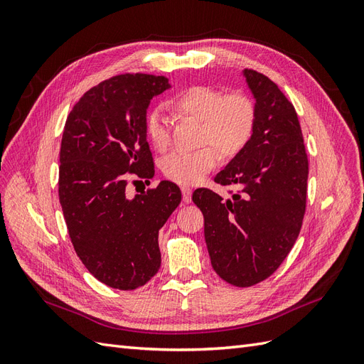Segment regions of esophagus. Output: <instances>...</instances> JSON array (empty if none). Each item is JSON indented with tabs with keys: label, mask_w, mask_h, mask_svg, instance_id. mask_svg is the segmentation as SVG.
Listing matches in <instances>:
<instances>
[{
	"label": "esophagus",
	"mask_w": 364,
	"mask_h": 364,
	"mask_svg": "<svg viewBox=\"0 0 364 364\" xmlns=\"http://www.w3.org/2000/svg\"><path fill=\"white\" fill-rule=\"evenodd\" d=\"M191 188H188V186H182V199L185 203H190L191 202Z\"/></svg>",
	"instance_id": "obj_1"
}]
</instances>
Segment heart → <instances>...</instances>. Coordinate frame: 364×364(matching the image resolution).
I'll use <instances>...</instances> for the list:
<instances>
[{
	"instance_id": "heart-1",
	"label": "heart",
	"mask_w": 364,
	"mask_h": 364,
	"mask_svg": "<svg viewBox=\"0 0 364 364\" xmlns=\"http://www.w3.org/2000/svg\"><path fill=\"white\" fill-rule=\"evenodd\" d=\"M173 105L181 114L202 119L200 142H209L196 150H174L162 159L161 170L174 183H197L215 167L220 155L234 158L252 138L255 106L245 94H225L214 86L196 85L176 95ZM146 134L156 150L170 146L168 121L161 107L149 112Z\"/></svg>"
}]
</instances>
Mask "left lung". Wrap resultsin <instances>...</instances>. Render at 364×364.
Returning <instances> with one entry per match:
<instances>
[{
	"mask_svg": "<svg viewBox=\"0 0 364 364\" xmlns=\"http://www.w3.org/2000/svg\"><path fill=\"white\" fill-rule=\"evenodd\" d=\"M255 98V127L246 147L214 181L240 188L232 199L197 188L213 269L235 287H252L277 270L301 232L308 158L294 106L277 83L243 71Z\"/></svg>",
	"mask_w": 364,
	"mask_h": 364,
	"instance_id": "obj_1",
	"label": "left lung"
}]
</instances>
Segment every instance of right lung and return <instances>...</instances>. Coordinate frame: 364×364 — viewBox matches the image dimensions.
Masks as SVG:
<instances>
[{
  "instance_id": "add662e5",
  "label": "right lung",
  "mask_w": 364,
  "mask_h": 364,
  "mask_svg": "<svg viewBox=\"0 0 364 364\" xmlns=\"http://www.w3.org/2000/svg\"><path fill=\"white\" fill-rule=\"evenodd\" d=\"M168 87L164 75L111 77L86 91L65 123L59 165L65 222L77 257L112 289L135 290L155 277L159 229L182 199L168 181L134 199L126 196L129 174H155L147 107Z\"/></svg>"
}]
</instances>
